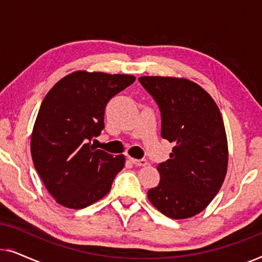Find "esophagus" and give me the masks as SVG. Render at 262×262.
<instances>
[{"label": "esophagus", "instance_id": "34e87169", "mask_svg": "<svg viewBox=\"0 0 262 262\" xmlns=\"http://www.w3.org/2000/svg\"><path fill=\"white\" fill-rule=\"evenodd\" d=\"M130 161L135 164V166H138V167H144V166H146V164H148L146 160H144V159L137 160V159H132V157H130Z\"/></svg>", "mask_w": 262, "mask_h": 262}]
</instances>
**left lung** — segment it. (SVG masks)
Instances as JSON below:
<instances>
[{"mask_svg": "<svg viewBox=\"0 0 262 262\" xmlns=\"http://www.w3.org/2000/svg\"><path fill=\"white\" fill-rule=\"evenodd\" d=\"M161 111V136L174 148L157 170L150 203L173 220L202 212L220 191L228 169V139L217 103L199 84L179 77L142 76Z\"/></svg>", "mask_w": 262, "mask_h": 262, "instance_id": "8db88e82", "label": "left lung"}]
</instances>
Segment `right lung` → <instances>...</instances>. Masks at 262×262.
<instances>
[{
    "label": "right lung",
    "mask_w": 262,
    "mask_h": 262,
    "mask_svg": "<svg viewBox=\"0 0 262 262\" xmlns=\"http://www.w3.org/2000/svg\"><path fill=\"white\" fill-rule=\"evenodd\" d=\"M132 75L74 71L42 100L31 137L35 170L64 207L84 209L111 191L125 156L96 149L107 102L135 82Z\"/></svg>",
    "instance_id": "right-lung-1"
}]
</instances>
